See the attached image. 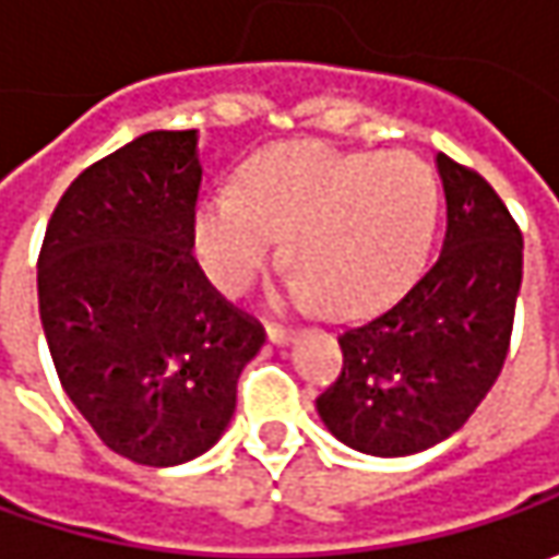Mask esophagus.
Instances as JSON below:
<instances>
[{
    "label": "esophagus",
    "mask_w": 559,
    "mask_h": 559,
    "mask_svg": "<svg viewBox=\"0 0 559 559\" xmlns=\"http://www.w3.org/2000/svg\"><path fill=\"white\" fill-rule=\"evenodd\" d=\"M267 338L273 342V345H289L292 338H295V330H289V326H280V323H270Z\"/></svg>",
    "instance_id": "obj_1"
}]
</instances>
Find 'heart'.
<instances>
[{
    "mask_svg": "<svg viewBox=\"0 0 559 559\" xmlns=\"http://www.w3.org/2000/svg\"><path fill=\"white\" fill-rule=\"evenodd\" d=\"M439 214L429 167L407 152H338L283 142L258 152L236 195L204 199L195 246L226 292H242L276 254L292 270V305L326 301L333 313H367L392 301L423 264Z\"/></svg>",
    "mask_w": 559,
    "mask_h": 559,
    "instance_id": "1",
    "label": "heart"
}]
</instances>
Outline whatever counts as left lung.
Returning a JSON list of instances; mask_svg holds the SVG:
<instances>
[{
    "label": "left lung",
    "instance_id": "obj_1",
    "mask_svg": "<svg viewBox=\"0 0 559 559\" xmlns=\"http://www.w3.org/2000/svg\"><path fill=\"white\" fill-rule=\"evenodd\" d=\"M439 261L385 313L338 335L342 373L317 397L335 439L407 457L454 436L501 376L523 283V236L498 192L448 155Z\"/></svg>",
    "mask_w": 559,
    "mask_h": 559
}]
</instances>
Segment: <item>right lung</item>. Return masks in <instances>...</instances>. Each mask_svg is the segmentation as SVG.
Wrapping results in <instances>:
<instances>
[{
  "label": "right lung",
  "instance_id": "right-lung-1",
  "mask_svg": "<svg viewBox=\"0 0 559 559\" xmlns=\"http://www.w3.org/2000/svg\"><path fill=\"white\" fill-rule=\"evenodd\" d=\"M199 133L152 130L86 167L55 207L39 264V320L61 389L115 454L177 466L236 411L264 326L192 258Z\"/></svg>",
  "mask_w": 559,
  "mask_h": 559
}]
</instances>
